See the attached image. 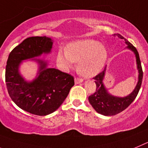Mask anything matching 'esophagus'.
Listing matches in <instances>:
<instances>
[{"instance_id":"34e87169","label":"esophagus","mask_w":148,"mask_h":148,"mask_svg":"<svg viewBox=\"0 0 148 148\" xmlns=\"http://www.w3.org/2000/svg\"><path fill=\"white\" fill-rule=\"evenodd\" d=\"M74 81H75L76 84H78V83H80V82H82V81H83V79H82V78H79V77H76L75 79H74Z\"/></svg>"}]
</instances>
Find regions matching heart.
<instances>
[{
  "label": "heart",
  "mask_w": 148,
  "mask_h": 148,
  "mask_svg": "<svg viewBox=\"0 0 148 148\" xmlns=\"http://www.w3.org/2000/svg\"><path fill=\"white\" fill-rule=\"evenodd\" d=\"M107 60V51L98 41L84 40L69 44L67 50H60L58 60L64 69L79 62L78 71L82 76L90 77L102 70Z\"/></svg>",
  "instance_id": "b5f03b06"
}]
</instances>
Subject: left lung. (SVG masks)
<instances>
[{
	"instance_id": "8db88e82",
	"label": "left lung",
	"mask_w": 148,
	"mask_h": 148,
	"mask_svg": "<svg viewBox=\"0 0 148 148\" xmlns=\"http://www.w3.org/2000/svg\"><path fill=\"white\" fill-rule=\"evenodd\" d=\"M114 35L116 34H114ZM116 35L118 36V38L125 40V43L127 45V48L132 50L136 54L137 69L139 70V81L134 91L130 95L125 97H117L109 94L102 82L104 77H105L106 68H105L103 71H101L93 78L95 80L97 88H96L95 92L88 97L89 102L97 112L105 116L116 115L127 108L136 99L137 94L139 93V89L142 86V77H143V71H142L140 58H139V53L136 49L128 40H127V39L123 38L121 34H118Z\"/></svg>"
}]
</instances>
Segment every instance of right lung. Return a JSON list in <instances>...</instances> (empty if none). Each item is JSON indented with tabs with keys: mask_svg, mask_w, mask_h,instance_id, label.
Instances as JSON below:
<instances>
[{
	"mask_svg": "<svg viewBox=\"0 0 148 148\" xmlns=\"http://www.w3.org/2000/svg\"><path fill=\"white\" fill-rule=\"evenodd\" d=\"M52 44L51 38L46 37L28 38L13 49L6 62L5 79L9 96L18 107L34 115L46 116L55 111L74 85L73 76L47 68V63L40 60L38 75L32 82H27L19 74L23 60L49 53Z\"/></svg>",
	"mask_w": 148,
	"mask_h": 148,
	"instance_id": "1",
	"label": "right lung"
}]
</instances>
